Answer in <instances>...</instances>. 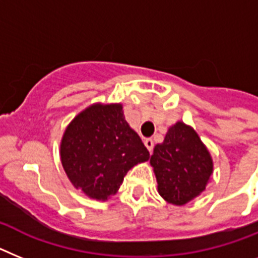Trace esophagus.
<instances>
[{
  "label": "esophagus",
  "instance_id": "34e87169",
  "mask_svg": "<svg viewBox=\"0 0 258 258\" xmlns=\"http://www.w3.org/2000/svg\"><path fill=\"white\" fill-rule=\"evenodd\" d=\"M144 144H145V147H147L148 151H149V152L153 151L154 143H153V140H152V139H145V140H144Z\"/></svg>",
  "mask_w": 258,
  "mask_h": 258
}]
</instances>
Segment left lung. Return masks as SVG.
<instances>
[{
  "instance_id": "8db88e82",
  "label": "left lung",
  "mask_w": 258,
  "mask_h": 258,
  "mask_svg": "<svg viewBox=\"0 0 258 258\" xmlns=\"http://www.w3.org/2000/svg\"><path fill=\"white\" fill-rule=\"evenodd\" d=\"M151 166L161 197L182 207L205 191L212 179L213 158L197 132L179 120L154 147Z\"/></svg>"
}]
</instances>
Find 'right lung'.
I'll return each mask as SVG.
<instances>
[{
    "label": "right lung",
    "mask_w": 258,
    "mask_h": 258,
    "mask_svg": "<svg viewBox=\"0 0 258 258\" xmlns=\"http://www.w3.org/2000/svg\"><path fill=\"white\" fill-rule=\"evenodd\" d=\"M61 162L74 187L106 201L138 163L149 160L140 136L124 119L122 104H92L69 123L61 140Z\"/></svg>",
    "instance_id": "obj_1"
}]
</instances>
